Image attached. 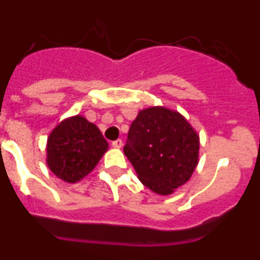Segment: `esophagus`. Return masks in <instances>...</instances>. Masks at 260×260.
I'll list each match as a JSON object with an SVG mask.
<instances>
[{"instance_id": "1", "label": "esophagus", "mask_w": 260, "mask_h": 260, "mask_svg": "<svg viewBox=\"0 0 260 260\" xmlns=\"http://www.w3.org/2000/svg\"><path fill=\"white\" fill-rule=\"evenodd\" d=\"M122 141H121V139H117V141H113L112 142V146L114 147V148H121V147H122Z\"/></svg>"}]
</instances>
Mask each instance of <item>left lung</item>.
Here are the masks:
<instances>
[{
    "instance_id": "8db88e82",
    "label": "left lung",
    "mask_w": 260,
    "mask_h": 260,
    "mask_svg": "<svg viewBox=\"0 0 260 260\" xmlns=\"http://www.w3.org/2000/svg\"><path fill=\"white\" fill-rule=\"evenodd\" d=\"M123 152L144 186L156 194L169 195L194 173L199 135L176 110L151 107L133 121Z\"/></svg>"
}]
</instances>
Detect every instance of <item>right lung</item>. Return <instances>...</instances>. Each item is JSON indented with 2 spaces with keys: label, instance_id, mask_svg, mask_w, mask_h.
I'll return each mask as SVG.
<instances>
[{
  "label": "right lung",
  "instance_id": "1",
  "mask_svg": "<svg viewBox=\"0 0 260 260\" xmlns=\"http://www.w3.org/2000/svg\"><path fill=\"white\" fill-rule=\"evenodd\" d=\"M108 151L98 126L75 116L53 128L47 143V164L53 174L69 183L86 177Z\"/></svg>",
  "mask_w": 260,
  "mask_h": 260
}]
</instances>
